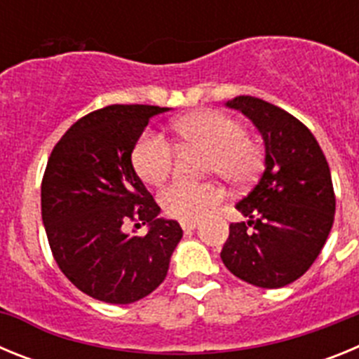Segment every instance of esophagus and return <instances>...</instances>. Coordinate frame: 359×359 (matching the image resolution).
Here are the masks:
<instances>
[{
    "label": "esophagus",
    "mask_w": 359,
    "mask_h": 359,
    "mask_svg": "<svg viewBox=\"0 0 359 359\" xmlns=\"http://www.w3.org/2000/svg\"><path fill=\"white\" fill-rule=\"evenodd\" d=\"M196 226H198V221H182L183 231H192L196 230Z\"/></svg>",
    "instance_id": "34e87169"
}]
</instances>
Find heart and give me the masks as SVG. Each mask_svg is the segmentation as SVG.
<instances>
[{"label":"heart","mask_w":359,"mask_h":359,"mask_svg":"<svg viewBox=\"0 0 359 359\" xmlns=\"http://www.w3.org/2000/svg\"><path fill=\"white\" fill-rule=\"evenodd\" d=\"M174 131L185 144L207 149L205 172L219 174L230 185H248L262 167V151L246 136L236 118L215 109L194 111L174 123ZM174 147L167 136L147 131L138 138L131 161L142 182L160 185L170 174ZM223 192L214 182H174L160 192V205L170 217L196 221L221 199Z\"/></svg>","instance_id":"b5f03b06"}]
</instances>
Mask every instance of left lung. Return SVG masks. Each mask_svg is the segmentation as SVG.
Here are the masks:
<instances>
[{"label": "left lung", "instance_id": "left-lung-1", "mask_svg": "<svg viewBox=\"0 0 359 359\" xmlns=\"http://www.w3.org/2000/svg\"><path fill=\"white\" fill-rule=\"evenodd\" d=\"M261 131L266 169L236 208L221 252L224 266L259 287H284L302 277L322 252L336 210L331 170L313 133L287 111L255 97L226 102Z\"/></svg>", "mask_w": 359, "mask_h": 359}]
</instances>
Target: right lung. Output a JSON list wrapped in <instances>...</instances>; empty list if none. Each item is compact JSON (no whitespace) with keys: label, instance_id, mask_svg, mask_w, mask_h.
<instances>
[{"label":"right lung","instance_id":"obj_1","mask_svg":"<svg viewBox=\"0 0 359 359\" xmlns=\"http://www.w3.org/2000/svg\"><path fill=\"white\" fill-rule=\"evenodd\" d=\"M169 107L113 104L79 118L55 144L41 183V212L57 266L82 293L131 304L165 280L182 241L131 163L151 116ZM149 224L145 236L125 226Z\"/></svg>","mask_w":359,"mask_h":359}]
</instances>
